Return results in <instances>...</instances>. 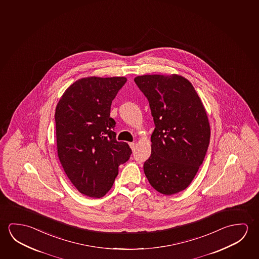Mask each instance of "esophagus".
Wrapping results in <instances>:
<instances>
[{"mask_svg":"<svg viewBox=\"0 0 259 259\" xmlns=\"http://www.w3.org/2000/svg\"><path fill=\"white\" fill-rule=\"evenodd\" d=\"M128 144H130V147L132 148V150H133V149H135V143H134V142H131V143Z\"/></svg>","mask_w":259,"mask_h":259,"instance_id":"1","label":"esophagus"}]
</instances>
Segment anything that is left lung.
<instances>
[{
	"mask_svg": "<svg viewBox=\"0 0 259 259\" xmlns=\"http://www.w3.org/2000/svg\"><path fill=\"white\" fill-rule=\"evenodd\" d=\"M134 81L148 99L156 126L145 175L157 192L179 193L192 183L209 147L204 106L193 84L178 74H145Z\"/></svg>",
	"mask_w": 259,
	"mask_h": 259,
	"instance_id": "obj_1",
	"label": "left lung"
}]
</instances>
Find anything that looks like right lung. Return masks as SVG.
<instances>
[{"label": "right lung", "instance_id": "right-lung-1", "mask_svg": "<svg viewBox=\"0 0 259 259\" xmlns=\"http://www.w3.org/2000/svg\"><path fill=\"white\" fill-rule=\"evenodd\" d=\"M126 77H87L71 84L55 113L58 158L80 193L104 196L132 149L116 140L111 105Z\"/></svg>", "mask_w": 259, "mask_h": 259}]
</instances>
